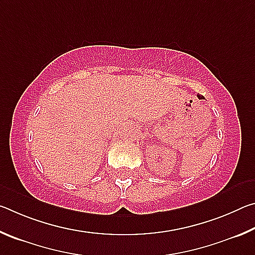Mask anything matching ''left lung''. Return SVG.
Masks as SVG:
<instances>
[{
  "label": "left lung",
  "mask_w": 255,
  "mask_h": 255,
  "mask_svg": "<svg viewBox=\"0 0 255 255\" xmlns=\"http://www.w3.org/2000/svg\"><path fill=\"white\" fill-rule=\"evenodd\" d=\"M198 97H199V98H204V97H202V96H198Z\"/></svg>",
  "instance_id": "left-lung-1"
}]
</instances>
